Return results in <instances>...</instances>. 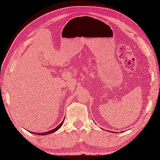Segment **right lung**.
<instances>
[{
  "label": "right lung",
  "mask_w": 160,
  "mask_h": 160,
  "mask_svg": "<svg viewBox=\"0 0 160 160\" xmlns=\"http://www.w3.org/2000/svg\"><path fill=\"white\" fill-rule=\"evenodd\" d=\"M62 124H63V121L61 122V123H60L58 126L57 127H56L55 128H54V129H53V130H49V131H48V132H42V133H38V134H36L37 135H48V134H50V133H52V132H55V131H57V130H59V128H60V127L62 126ZM34 133V132H33Z\"/></svg>",
  "instance_id": "obj_1"
}]
</instances>
